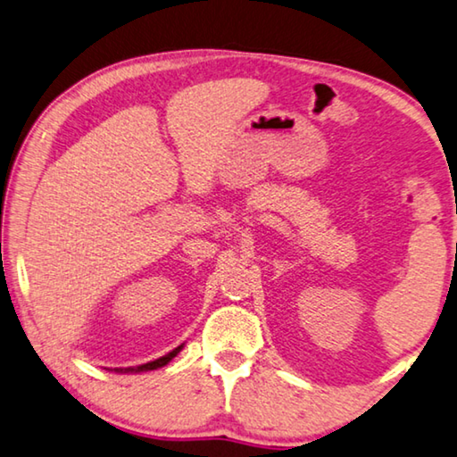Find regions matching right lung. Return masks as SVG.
Wrapping results in <instances>:
<instances>
[{
    "label": "right lung",
    "mask_w": 457,
    "mask_h": 457,
    "mask_svg": "<svg viewBox=\"0 0 457 457\" xmlns=\"http://www.w3.org/2000/svg\"><path fill=\"white\" fill-rule=\"evenodd\" d=\"M180 350H183V345L175 347V350L169 352V353H166V356H162V358H158V360H154V361H148V364L134 366V368H115V372H148V370H156V368H162V366L169 364V361H170L172 358H175Z\"/></svg>",
    "instance_id": "1"
}]
</instances>
